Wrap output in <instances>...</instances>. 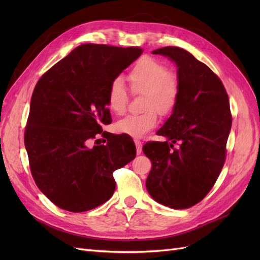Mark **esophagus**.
<instances>
[{
  "label": "esophagus",
  "instance_id": "esophagus-1",
  "mask_svg": "<svg viewBox=\"0 0 260 260\" xmlns=\"http://www.w3.org/2000/svg\"><path fill=\"white\" fill-rule=\"evenodd\" d=\"M135 143H136V146H137V153L141 154V152H142V143H141V141L138 140V139L135 140Z\"/></svg>",
  "mask_w": 260,
  "mask_h": 260
}]
</instances>
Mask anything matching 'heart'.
I'll use <instances>...</instances> for the list:
<instances>
[{"label": "heart", "mask_w": 260, "mask_h": 260, "mask_svg": "<svg viewBox=\"0 0 260 260\" xmlns=\"http://www.w3.org/2000/svg\"><path fill=\"white\" fill-rule=\"evenodd\" d=\"M130 89L143 94L141 114L125 116L116 123L118 132L141 138L156 127L158 114L167 116L174 112L180 96L179 76L153 57H141L127 75ZM107 105L116 115H122L128 105V93L119 79L114 80L107 90Z\"/></svg>", "instance_id": "obj_1"}]
</instances>
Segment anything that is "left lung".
Returning <instances> with one entry per match:
<instances>
[{
	"label": "left lung",
	"mask_w": 260,
	"mask_h": 260,
	"mask_svg": "<svg viewBox=\"0 0 260 260\" xmlns=\"http://www.w3.org/2000/svg\"><path fill=\"white\" fill-rule=\"evenodd\" d=\"M153 54L177 64L180 96L172 115L157 131L168 140L149 141L143 146L152 161L146 188L159 204L186 209L209 193L224 165L232 124L229 98L219 77L191 53L165 46Z\"/></svg>",
	"instance_id": "1"
}]
</instances>
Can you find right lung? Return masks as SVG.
<instances>
[{"label": "right lung", "instance_id": "obj_1", "mask_svg": "<svg viewBox=\"0 0 260 260\" xmlns=\"http://www.w3.org/2000/svg\"><path fill=\"white\" fill-rule=\"evenodd\" d=\"M142 53L136 46L85 43L37 82L25 146L37 186L59 208L81 212L104 204L116 188L113 172L135 159L136 145L125 133L107 132L106 145L88 143L112 122L109 84Z\"/></svg>", "mask_w": 260, "mask_h": 260}]
</instances>
